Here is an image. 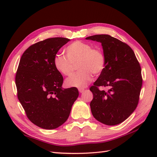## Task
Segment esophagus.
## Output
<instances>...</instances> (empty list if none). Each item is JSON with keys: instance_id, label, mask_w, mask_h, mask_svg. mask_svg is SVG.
I'll use <instances>...</instances> for the list:
<instances>
[{"instance_id": "1", "label": "esophagus", "mask_w": 157, "mask_h": 157, "mask_svg": "<svg viewBox=\"0 0 157 157\" xmlns=\"http://www.w3.org/2000/svg\"><path fill=\"white\" fill-rule=\"evenodd\" d=\"M84 90H84V88H79V92H80V93L84 92Z\"/></svg>"}]
</instances>
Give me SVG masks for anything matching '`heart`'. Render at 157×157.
<instances>
[{
	"label": "heart",
	"instance_id": "b5f03b06",
	"mask_svg": "<svg viewBox=\"0 0 157 157\" xmlns=\"http://www.w3.org/2000/svg\"><path fill=\"white\" fill-rule=\"evenodd\" d=\"M67 57L56 55L53 64L61 74L69 76L78 65V72L66 79L68 87L84 88L92 80V74L98 75L105 67L106 59L104 53L100 48H93L88 43L75 41L65 49Z\"/></svg>",
	"mask_w": 157,
	"mask_h": 157
}]
</instances>
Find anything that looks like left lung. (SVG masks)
<instances>
[{
  "mask_svg": "<svg viewBox=\"0 0 157 157\" xmlns=\"http://www.w3.org/2000/svg\"><path fill=\"white\" fill-rule=\"evenodd\" d=\"M86 39L101 43L106 59L104 71L90 88L93 94L92 113L105 125L119 124L138 106L142 85L140 65L131 47L118 39L106 34Z\"/></svg>",
  "mask_w": 157,
  "mask_h": 157,
  "instance_id": "left-lung-1",
  "label": "left lung"
}]
</instances>
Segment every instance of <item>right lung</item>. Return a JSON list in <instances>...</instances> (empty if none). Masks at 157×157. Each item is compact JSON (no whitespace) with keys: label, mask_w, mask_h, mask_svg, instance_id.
I'll list each match as a JSON object with an SVG mask.
<instances>
[{"label":"right lung","mask_w":157,"mask_h":157,"mask_svg":"<svg viewBox=\"0 0 157 157\" xmlns=\"http://www.w3.org/2000/svg\"><path fill=\"white\" fill-rule=\"evenodd\" d=\"M70 40L51 38L31 45L20 59L15 75L17 98L32 123L45 129L59 128L68 119L79 92L63 89V78L53 60Z\"/></svg>","instance_id":"right-lung-1"}]
</instances>
